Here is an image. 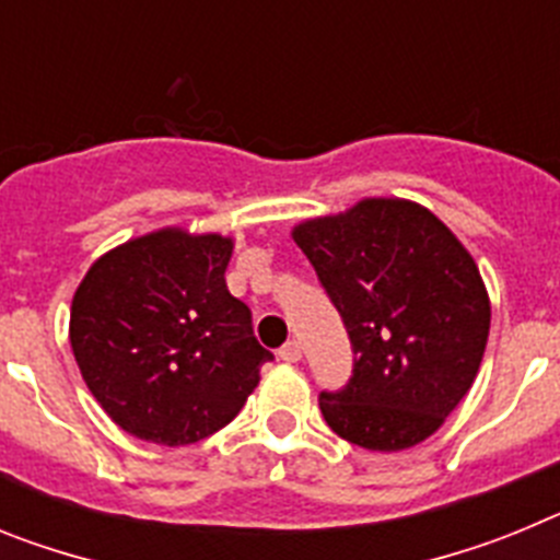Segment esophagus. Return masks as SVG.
<instances>
[{"label": "esophagus", "mask_w": 560, "mask_h": 560, "mask_svg": "<svg viewBox=\"0 0 560 560\" xmlns=\"http://www.w3.org/2000/svg\"><path fill=\"white\" fill-rule=\"evenodd\" d=\"M280 359L289 361V364H296V361L303 359V345H300V341H296V339L285 341L283 348H280Z\"/></svg>", "instance_id": "esophagus-1"}]
</instances>
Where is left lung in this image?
Listing matches in <instances>:
<instances>
[{"mask_svg":"<svg viewBox=\"0 0 560 560\" xmlns=\"http://www.w3.org/2000/svg\"><path fill=\"white\" fill-rule=\"evenodd\" d=\"M353 345V375L319 395L341 440L404 452L432 438L479 373L491 300L471 252L407 199H361L291 230Z\"/></svg>","mask_w":560,"mask_h":560,"instance_id":"obj_1","label":"left lung"}]
</instances>
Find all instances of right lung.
Segmentation results:
<instances>
[{
	"label": "right lung",
	"instance_id": "obj_1",
	"mask_svg": "<svg viewBox=\"0 0 560 560\" xmlns=\"http://www.w3.org/2000/svg\"><path fill=\"white\" fill-rule=\"evenodd\" d=\"M232 237L182 226L114 246L89 266L69 345L89 393L133 438L190 446L241 412L271 353L230 294Z\"/></svg>",
	"mask_w": 560,
	"mask_h": 560
}]
</instances>
